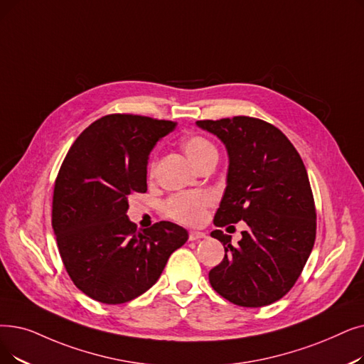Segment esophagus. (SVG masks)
<instances>
[{"mask_svg":"<svg viewBox=\"0 0 364 364\" xmlns=\"http://www.w3.org/2000/svg\"><path fill=\"white\" fill-rule=\"evenodd\" d=\"M202 238H207V235H205L203 232H198V230L188 232V241H199Z\"/></svg>","mask_w":364,"mask_h":364,"instance_id":"obj_1","label":"esophagus"}]
</instances>
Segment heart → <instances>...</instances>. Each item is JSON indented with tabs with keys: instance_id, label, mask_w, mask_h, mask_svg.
I'll use <instances>...</instances> for the list:
<instances>
[{
	"instance_id": "b5f03b06",
	"label": "heart",
	"mask_w": 364,
	"mask_h": 364,
	"mask_svg": "<svg viewBox=\"0 0 364 364\" xmlns=\"http://www.w3.org/2000/svg\"><path fill=\"white\" fill-rule=\"evenodd\" d=\"M181 150L195 168H200L211 157L217 156L215 147L207 138L200 135H188L181 139ZM154 171V164L150 165V173ZM213 203V196L207 192L199 193H180L169 198L164 203L165 214L183 225H199Z\"/></svg>"
}]
</instances>
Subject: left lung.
Returning a JSON list of instances; mask_svg holds the SVG:
<instances>
[{
	"instance_id": "obj_1",
	"label": "left lung",
	"mask_w": 364,
	"mask_h": 364,
	"mask_svg": "<svg viewBox=\"0 0 364 364\" xmlns=\"http://www.w3.org/2000/svg\"><path fill=\"white\" fill-rule=\"evenodd\" d=\"M229 154L228 186L214 217L223 228L244 220L238 245L213 230L225 259L210 271L211 287L229 302L260 308L286 296L311 255L317 214L306 168L289 138L260 119L198 120Z\"/></svg>"
}]
</instances>
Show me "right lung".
Listing matches in <instances>:
<instances>
[{"label":"right lung","mask_w":364,"mask_h":364,"mask_svg":"<svg viewBox=\"0 0 364 364\" xmlns=\"http://www.w3.org/2000/svg\"><path fill=\"white\" fill-rule=\"evenodd\" d=\"M177 123L108 114L80 134L55 181L52 226L75 284L107 305L129 302L159 279L188 233L171 221L138 230L128 198L147 192L149 154Z\"/></svg>","instance_id":"add662e5"}]
</instances>
